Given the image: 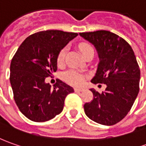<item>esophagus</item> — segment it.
<instances>
[{
  "label": "esophagus",
  "instance_id": "obj_1",
  "mask_svg": "<svg viewBox=\"0 0 146 146\" xmlns=\"http://www.w3.org/2000/svg\"><path fill=\"white\" fill-rule=\"evenodd\" d=\"M74 90H75V92H77V93H80V92H82L85 90V89L83 88H75L74 89Z\"/></svg>",
  "mask_w": 146,
  "mask_h": 146
}]
</instances>
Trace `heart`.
Returning <instances> with one entry per match:
<instances>
[{
  "instance_id": "1",
  "label": "heart",
  "mask_w": 146,
  "mask_h": 146,
  "mask_svg": "<svg viewBox=\"0 0 146 146\" xmlns=\"http://www.w3.org/2000/svg\"><path fill=\"white\" fill-rule=\"evenodd\" d=\"M78 48L80 49L81 52L86 57L89 53L94 52V49L92 46L88 43H82L79 44ZM65 54H66V49L63 48L62 50L60 51V52L57 56V64H63L64 58H65ZM86 76L82 73L79 72L76 69H69L68 71L64 72L63 73L64 80L68 84L73 85V86H80L82 85L84 81H85Z\"/></svg>"
}]
</instances>
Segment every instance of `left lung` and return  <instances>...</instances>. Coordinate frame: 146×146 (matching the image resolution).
I'll return each mask as SVG.
<instances>
[{
  "mask_svg": "<svg viewBox=\"0 0 146 146\" xmlns=\"http://www.w3.org/2000/svg\"><path fill=\"white\" fill-rule=\"evenodd\" d=\"M79 35L98 52L99 63L91 82L107 86L101 94L90 89L93 100L85 103V113L96 123L115 124L127 115L138 94L141 72L134 52L123 38L108 31Z\"/></svg>",
  "mask_w": 146,
  "mask_h": 146,
  "instance_id": "obj_1",
  "label": "left lung"
}]
</instances>
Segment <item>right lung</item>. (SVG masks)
Here are the masks:
<instances>
[{
	"label": "right lung",
	"instance_id": "add662e5",
	"mask_svg": "<svg viewBox=\"0 0 146 146\" xmlns=\"http://www.w3.org/2000/svg\"><path fill=\"white\" fill-rule=\"evenodd\" d=\"M78 33L49 30L33 34L19 46L10 64L9 81L20 111L35 122L53 119L63 111L73 89L58 79L51 86L45 78L57 70V56Z\"/></svg>",
	"mask_w": 146,
	"mask_h": 146
}]
</instances>
